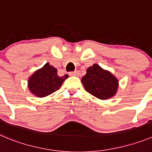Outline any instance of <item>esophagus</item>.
I'll return each instance as SVG.
<instances>
[{"instance_id": "obj_1", "label": "esophagus", "mask_w": 152, "mask_h": 152, "mask_svg": "<svg viewBox=\"0 0 152 152\" xmlns=\"http://www.w3.org/2000/svg\"><path fill=\"white\" fill-rule=\"evenodd\" d=\"M79 71H75V72H70L69 73V76H79Z\"/></svg>"}]
</instances>
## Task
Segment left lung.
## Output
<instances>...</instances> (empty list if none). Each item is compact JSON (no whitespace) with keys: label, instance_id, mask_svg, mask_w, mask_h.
I'll use <instances>...</instances> for the list:
<instances>
[{"label":"left lung","instance_id":"1","mask_svg":"<svg viewBox=\"0 0 152 152\" xmlns=\"http://www.w3.org/2000/svg\"><path fill=\"white\" fill-rule=\"evenodd\" d=\"M81 81L86 91L100 100H106L115 95L118 88L117 78L97 64L88 68Z\"/></svg>","mask_w":152,"mask_h":152}]
</instances>
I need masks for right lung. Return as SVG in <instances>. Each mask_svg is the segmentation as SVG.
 <instances>
[{"label":"right lung","instance_id":"1","mask_svg":"<svg viewBox=\"0 0 152 152\" xmlns=\"http://www.w3.org/2000/svg\"><path fill=\"white\" fill-rule=\"evenodd\" d=\"M58 70L49 63L37 69L28 79V88L34 95L44 97L60 88L67 75L58 76Z\"/></svg>","mask_w":152,"mask_h":152}]
</instances>
